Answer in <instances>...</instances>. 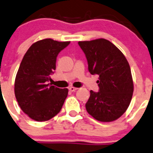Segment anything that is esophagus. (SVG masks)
Wrapping results in <instances>:
<instances>
[{
    "instance_id": "obj_1",
    "label": "esophagus",
    "mask_w": 153,
    "mask_h": 153,
    "mask_svg": "<svg viewBox=\"0 0 153 153\" xmlns=\"http://www.w3.org/2000/svg\"><path fill=\"white\" fill-rule=\"evenodd\" d=\"M76 89H77V88H75V87H73V86L70 87L69 88V90L71 91H75Z\"/></svg>"
}]
</instances>
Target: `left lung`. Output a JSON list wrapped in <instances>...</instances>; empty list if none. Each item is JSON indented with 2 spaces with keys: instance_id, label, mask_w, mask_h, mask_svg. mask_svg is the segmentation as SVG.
Returning <instances> with one entry per match:
<instances>
[{
  "instance_id": "left-lung-1",
  "label": "left lung",
  "mask_w": 153,
  "mask_h": 153,
  "mask_svg": "<svg viewBox=\"0 0 153 153\" xmlns=\"http://www.w3.org/2000/svg\"><path fill=\"white\" fill-rule=\"evenodd\" d=\"M86 56L88 71L97 74L99 91H90L85 104L88 114L103 123L121 117L127 110L134 91V82L129 64L123 52L104 38L79 41Z\"/></svg>"
}]
</instances>
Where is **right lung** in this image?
Listing matches in <instances>:
<instances>
[{
  "mask_svg": "<svg viewBox=\"0 0 153 153\" xmlns=\"http://www.w3.org/2000/svg\"><path fill=\"white\" fill-rule=\"evenodd\" d=\"M69 43L43 39L33 43L25 54L16 76L14 91L20 108L33 120L47 121L62 110L68 89L48 82L56 70L58 54Z\"/></svg>",
  "mask_w": 153,
  "mask_h": 153,
  "instance_id": "obj_1",
  "label": "right lung"
}]
</instances>
